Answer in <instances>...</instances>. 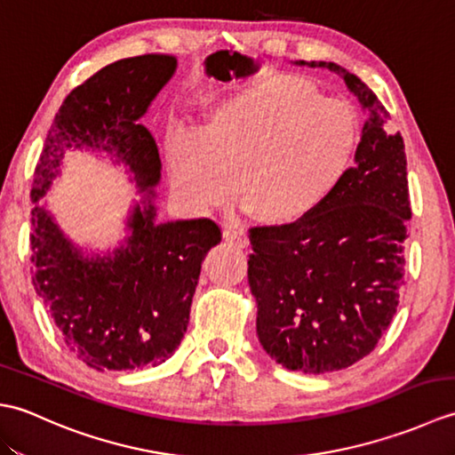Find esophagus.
I'll return each mask as SVG.
<instances>
[{"label":"esophagus","instance_id":"34e87169","mask_svg":"<svg viewBox=\"0 0 455 455\" xmlns=\"http://www.w3.org/2000/svg\"><path fill=\"white\" fill-rule=\"evenodd\" d=\"M222 236H225L227 243H230L233 246H238V248L248 246V236H246V233H243V230H236L233 227H225V230H222Z\"/></svg>","mask_w":455,"mask_h":455}]
</instances>
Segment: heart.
Masks as SVG:
<instances>
[{
	"instance_id": "1",
	"label": "heart",
	"mask_w": 455,
	"mask_h": 455,
	"mask_svg": "<svg viewBox=\"0 0 455 455\" xmlns=\"http://www.w3.org/2000/svg\"><path fill=\"white\" fill-rule=\"evenodd\" d=\"M362 119L350 103L323 100L291 76H267L222 100L197 137L168 147L181 197L197 207L225 203L267 227H291L321 209L350 173Z\"/></svg>"
}]
</instances>
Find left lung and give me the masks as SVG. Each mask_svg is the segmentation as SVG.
<instances>
[{"instance_id": "left-lung-1", "label": "left lung", "mask_w": 455, "mask_h": 455, "mask_svg": "<svg viewBox=\"0 0 455 455\" xmlns=\"http://www.w3.org/2000/svg\"><path fill=\"white\" fill-rule=\"evenodd\" d=\"M295 64L338 74L370 113L355 164L321 209L291 227L250 228L259 344L287 370L324 373L362 360L389 328L412 212L404 142L377 95L334 62Z\"/></svg>"}]
</instances>
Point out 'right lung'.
<instances>
[{
	"instance_id": "right-lung-1",
	"label": "right lung",
	"mask_w": 455,
	"mask_h": 455,
	"mask_svg": "<svg viewBox=\"0 0 455 455\" xmlns=\"http://www.w3.org/2000/svg\"><path fill=\"white\" fill-rule=\"evenodd\" d=\"M176 66L173 54H142L95 72L62 101L35 168L28 238L35 291L68 350L98 371L172 357L188 331L203 259L220 243L211 219L154 225L150 188L160 180V156L139 119ZM72 148L113 153L148 191L132 216V236L113 257L84 259L36 203Z\"/></svg>"
}]
</instances>
